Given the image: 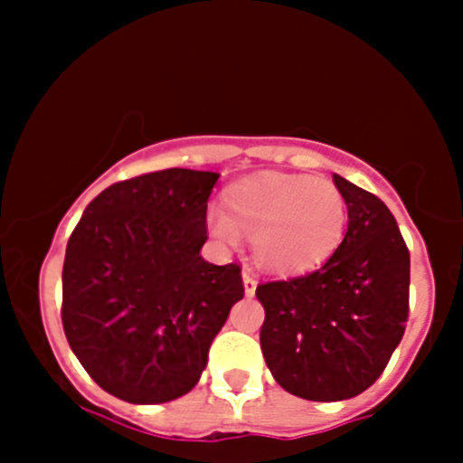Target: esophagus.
<instances>
[{
  "label": "esophagus",
  "mask_w": 463,
  "mask_h": 463,
  "mask_svg": "<svg viewBox=\"0 0 463 463\" xmlns=\"http://www.w3.org/2000/svg\"><path fill=\"white\" fill-rule=\"evenodd\" d=\"M241 278H244V291L246 296H253L255 288H258V278H255V273L250 269H244V273H241Z\"/></svg>",
  "instance_id": "obj_1"
}]
</instances>
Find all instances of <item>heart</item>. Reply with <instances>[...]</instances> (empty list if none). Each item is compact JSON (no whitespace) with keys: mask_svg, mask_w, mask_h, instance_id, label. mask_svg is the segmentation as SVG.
Wrapping results in <instances>:
<instances>
[{"mask_svg":"<svg viewBox=\"0 0 463 463\" xmlns=\"http://www.w3.org/2000/svg\"><path fill=\"white\" fill-rule=\"evenodd\" d=\"M226 210L208 214L210 232L226 244H235L240 232L253 237L255 258L279 275L325 264L347 228V202L338 185L305 175L249 176L228 190Z\"/></svg>","mask_w":463,"mask_h":463,"instance_id":"obj_1","label":"heart"}]
</instances>
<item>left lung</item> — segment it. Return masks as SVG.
I'll list each match as a JSON object with an SVG mask.
<instances>
[{
	"label": "left lung",
	"instance_id": "8db88e82",
	"mask_svg": "<svg viewBox=\"0 0 463 463\" xmlns=\"http://www.w3.org/2000/svg\"><path fill=\"white\" fill-rule=\"evenodd\" d=\"M347 202V232L318 270L261 282L260 331L275 381L307 401L365 392L401 343L410 309V250L376 194L334 175Z\"/></svg>",
	"mask_w": 463,
	"mask_h": 463
}]
</instances>
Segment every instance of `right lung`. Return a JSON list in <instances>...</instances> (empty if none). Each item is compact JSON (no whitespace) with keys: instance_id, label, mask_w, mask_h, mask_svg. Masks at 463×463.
Masks as SVG:
<instances>
[{"instance_id":"1","label":"right lung","mask_w":463,"mask_h":463,"mask_svg":"<svg viewBox=\"0 0 463 463\" xmlns=\"http://www.w3.org/2000/svg\"><path fill=\"white\" fill-rule=\"evenodd\" d=\"M214 172H149L102 190L67 244L62 326L87 374L128 403L188 394L231 307L241 266L199 250Z\"/></svg>"}]
</instances>
